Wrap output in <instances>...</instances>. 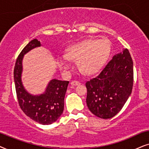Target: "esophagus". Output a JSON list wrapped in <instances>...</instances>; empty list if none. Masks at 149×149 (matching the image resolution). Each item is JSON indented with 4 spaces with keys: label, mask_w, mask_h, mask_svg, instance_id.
<instances>
[{
    "label": "esophagus",
    "mask_w": 149,
    "mask_h": 149,
    "mask_svg": "<svg viewBox=\"0 0 149 149\" xmlns=\"http://www.w3.org/2000/svg\"><path fill=\"white\" fill-rule=\"evenodd\" d=\"M71 86H77V85L80 84V82H78V81H76V80H73L72 82H71Z\"/></svg>",
    "instance_id": "esophagus-1"
}]
</instances>
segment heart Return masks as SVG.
I'll list each match as a JSON object with an SVG mask.
<instances>
[{
	"instance_id": "1",
	"label": "heart",
	"mask_w": 149,
	"mask_h": 149,
	"mask_svg": "<svg viewBox=\"0 0 149 149\" xmlns=\"http://www.w3.org/2000/svg\"><path fill=\"white\" fill-rule=\"evenodd\" d=\"M111 42L108 38L87 39L75 43L67 49L65 55L57 58V64L63 72H70L72 63L78 61L79 68L86 74L97 72L108 60L111 52Z\"/></svg>"
}]
</instances>
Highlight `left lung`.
Segmentation results:
<instances>
[{"mask_svg":"<svg viewBox=\"0 0 149 149\" xmlns=\"http://www.w3.org/2000/svg\"><path fill=\"white\" fill-rule=\"evenodd\" d=\"M134 65L130 52L115 54L95 78L86 82V104L97 117L108 119L123 108L132 91Z\"/></svg>","mask_w":149,"mask_h":149,"instance_id":"left-lung-1","label":"left lung"}]
</instances>
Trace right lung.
Returning <instances> with one entry per match:
<instances>
[{"mask_svg": "<svg viewBox=\"0 0 149 149\" xmlns=\"http://www.w3.org/2000/svg\"><path fill=\"white\" fill-rule=\"evenodd\" d=\"M41 46L34 39L26 45L17 57L13 76L17 100L22 110L32 120L41 125H50L58 120L64 110V100L69 81L52 79L44 92L33 95L26 90L22 81L24 56L35 47Z\"/></svg>", "mask_w": 149, "mask_h": 149, "instance_id": "add662e5", "label": "right lung"}]
</instances>
